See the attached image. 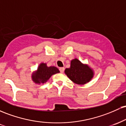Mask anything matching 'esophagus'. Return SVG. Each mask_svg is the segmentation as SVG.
I'll return each mask as SVG.
<instances>
[{"mask_svg":"<svg viewBox=\"0 0 126 126\" xmlns=\"http://www.w3.org/2000/svg\"><path fill=\"white\" fill-rule=\"evenodd\" d=\"M59 70H60V72H61V73H63L64 71V67H60L59 68Z\"/></svg>","mask_w":126,"mask_h":126,"instance_id":"1","label":"esophagus"}]
</instances>
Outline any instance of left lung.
<instances>
[{
	"label": "left lung",
	"mask_w": 126,
	"mask_h": 126,
	"mask_svg": "<svg viewBox=\"0 0 126 126\" xmlns=\"http://www.w3.org/2000/svg\"><path fill=\"white\" fill-rule=\"evenodd\" d=\"M65 73L74 83L83 85L89 82L93 77V72L87 65H84L78 59L72 60L70 67L65 69Z\"/></svg>",
	"instance_id": "8db88e82"
}]
</instances>
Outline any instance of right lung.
I'll use <instances>...</instances> for the list:
<instances>
[{
  "mask_svg": "<svg viewBox=\"0 0 126 126\" xmlns=\"http://www.w3.org/2000/svg\"><path fill=\"white\" fill-rule=\"evenodd\" d=\"M60 71L54 66L47 67L45 63H41L39 66L36 73L32 75V79L35 83H40L47 82L53 75L59 73Z\"/></svg>",
  "mask_w": 126,
  "mask_h": 126,
  "instance_id": "1",
  "label": "right lung"
}]
</instances>
